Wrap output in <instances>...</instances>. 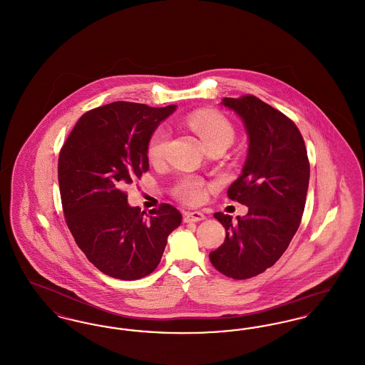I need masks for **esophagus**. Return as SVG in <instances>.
I'll return each mask as SVG.
<instances>
[{
	"mask_svg": "<svg viewBox=\"0 0 365 365\" xmlns=\"http://www.w3.org/2000/svg\"><path fill=\"white\" fill-rule=\"evenodd\" d=\"M183 220H185V223H197V222H202V220H205V215H202L201 212H187L186 215H185V217H183Z\"/></svg>",
	"mask_w": 365,
	"mask_h": 365,
	"instance_id": "esophagus-1",
	"label": "esophagus"
}]
</instances>
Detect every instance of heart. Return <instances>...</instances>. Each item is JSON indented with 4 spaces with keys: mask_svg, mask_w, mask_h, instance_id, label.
<instances>
[{
    "mask_svg": "<svg viewBox=\"0 0 365 365\" xmlns=\"http://www.w3.org/2000/svg\"><path fill=\"white\" fill-rule=\"evenodd\" d=\"M192 130L200 135L207 149L216 143L230 145L234 139V127L228 119L217 112H198L189 119ZM168 133L165 128H157L148 142L146 155L150 161H158L165 155ZM175 194L187 204H198L205 198L207 189L202 180L197 178H185L178 186Z\"/></svg>",
    "mask_w": 365,
    "mask_h": 365,
    "instance_id": "obj_1",
    "label": "heart"
}]
</instances>
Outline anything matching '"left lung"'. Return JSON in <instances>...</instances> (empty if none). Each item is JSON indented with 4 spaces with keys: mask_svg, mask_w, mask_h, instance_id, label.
<instances>
[{
    "mask_svg": "<svg viewBox=\"0 0 365 365\" xmlns=\"http://www.w3.org/2000/svg\"><path fill=\"white\" fill-rule=\"evenodd\" d=\"M222 104L242 118L249 135L242 174L227 191L249 210L237 220L213 215L226 228V240L209 259L228 278H253L280 259L299 227L309 160L299 130L278 109L250 94L223 98Z\"/></svg>",
    "mask_w": 365,
    "mask_h": 365,
    "instance_id": "left-lung-1",
    "label": "left lung"
}]
</instances>
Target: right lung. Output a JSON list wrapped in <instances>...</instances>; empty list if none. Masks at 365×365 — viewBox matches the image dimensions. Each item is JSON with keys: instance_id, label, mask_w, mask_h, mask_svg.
Returning a JSON list of instances; mask_svg holds the SVG:
<instances>
[{"instance_id": "1", "label": "right lung", "mask_w": 365, "mask_h": 365, "mask_svg": "<svg viewBox=\"0 0 365 365\" xmlns=\"http://www.w3.org/2000/svg\"><path fill=\"white\" fill-rule=\"evenodd\" d=\"M175 105L116 101L81 116L58 156L66 223L87 260L105 275L135 280L152 274L182 215L161 204L149 215L127 204L125 185L149 170L146 148Z\"/></svg>"}]
</instances>
